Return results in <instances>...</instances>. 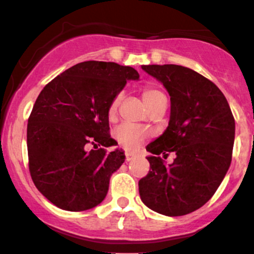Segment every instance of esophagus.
<instances>
[{
  "instance_id": "esophagus-1",
  "label": "esophagus",
  "mask_w": 254,
  "mask_h": 254,
  "mask_svg": "<svg viewBox=\"0 0 254 254\" xmlns=\"http://www.w3.org/2000/svg\"><path fill=\"white\" fill-rule=\"evenodd\" d=\"M135 157H136L135 151H127V153H125V160H127V162L131 161V160H133Z\"/></svg>"
}]
</instances>
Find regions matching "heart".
Returning <instances> with one entry per match:
<instances>
[{"mask_svg": "<svg viewBox=\"0 0 254 254\" xmlns=\"http://www.w3.org/2000/svg\"><path fill=\"white\" fill-rule=\"evenodd\" d=\"M143 100L144 103L147 104L148 109L153 105L155 101L159 100L160 98L165 97L164 93L160 92L159 89L151 88V87H147V88L143 89ZM122 95L118 94L113 98V100L111 101L109 106V117L112 118L115 117L116 112H117L119 101H121ZM147 136V131H145L143 127H137V125L133 124H127L124 123L119 125L117 129L115 130V137L117 138V141L122 145H124L125 148H133L136 147L144 137Z\"/></svg>", "mask_w": 254, "mask_h": 254, "instance_id": "1", "label": "heart"}]
</instances>
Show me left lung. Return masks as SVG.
<instances>
[{
  "label": "left lung",
  "mask_w": 254,
  "mask_h": 254,
  "mask_svg": "<svg viewBox=\"0 0 254 254\" xmlns=\"http://www.w3.org/2000/svg\"><path fill=\"white\" fill-rule=\"evenodd\" d=\"M160 81L171 97L167 129L147 145L150 170L138 182L139 196L148 208L183 216L214 196L232 161L235 121L223 93L210 80L176 64L142 65ZM174 151L166 166L158 155Z\"/></svg>",
  "instance_id": "obj_1"
}]
</instances>
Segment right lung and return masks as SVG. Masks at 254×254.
Here are the masks:
<instances>
[{
    "label": "right lung",
    "mask_w": 254,
    "mask_h": 254,
    "mask_svg": "<svg viewBox=\"0 0 254 254\" xmlns=\"http://www.w3.org/2000/svg\"><path fill=\"white\" fill-rule=\"evenodd\" d=\"M138 77L131 66L87 61L38 95L27 124L28 166L36 188L58 208L83 211L105 199L111 176L125 161L122 149L104 148L117 144L109 133V106Z\"/></svg>",
    "instance_id": "right-lung-1"
}]
</instances>
